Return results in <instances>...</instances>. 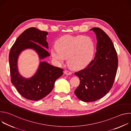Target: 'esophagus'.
Masks as SVG:
<instances>
[{
	"label": "esophagus",
	"instance_id": "1",
	"mask_svg": "<svg viewBox=\"0 0 131 131\" xmlns=\"http://www.w3.org/2000/svg\"><path fill=\"white\" fill-rule=\"evenodd\" d=\"M64 73L67 74V75H71V74H72V72L71 71H69L68 70H66L64 71Z\"/></svg>",
	"mask_w": 131,
	"mask_h": 131
}]
</instances>
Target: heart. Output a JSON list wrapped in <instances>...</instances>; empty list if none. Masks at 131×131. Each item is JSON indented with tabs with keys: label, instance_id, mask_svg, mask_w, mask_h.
<instances>
[{
	"label": "heart",
	"instance_id": "obj_1",
	"mask_svg": "<svg viewBox=\"0 0 131 131\" xmlns=\"http://www.w3.org/2000/svg\"><path fill=\"white\" fill-rule=\"evenodd\" d=\"M57 45H53L51 49L55 63L62 64L68 57L69 63L76 69L84 68L89 64L95 49L92 38L82 35H65L58 40Z\"/></svg>",
	"mask_w": 131,
	"mask_h": 131
}]
</instances>
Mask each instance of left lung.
<instances>
[{"mask_svg":"<svg viewBox=\"0 0 131 131\" xmlns=\"http://www.w3.org/2000/svg\"><path fill=\"white\" fill-rule=\"evenodd\" d=\"M90 30L96 36L95 58L84 69L74 73L80 80L74 94L85 102L96 101L107 94L113 85L118 64L116 51L109 36L98 27Z\"/></svg>","mask_w":131,"mask_h":131,"instance_id":"8db88e82","label":"left lung"}]
</instances>
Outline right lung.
Returning a JSON list of instances; mask_svg holds the SVG:
<instances>
[{
    "label": "right lung",
    "mask_w": 131,
    "mask_h": 131,
    "mask_svg": "<svg viewBox=\"0 0 131 131\" xmlns=\"http://www.w3.org/2000/svg\"><path fill=\"white\" fill-rule=\"evenodd\" d=\"M47 31L35 27L26 29L16 39L9 53V65L11 82L18 92L24 98L40 100L52 91L55 81L63 74V69L42 60L50 57ZM27 49L35 50L38 54L40 64L36 72L30 78L20 75L18 68V59L20 53Z\"/></svg>",
    "instance_id": "add662e5"
}]
</instances>
